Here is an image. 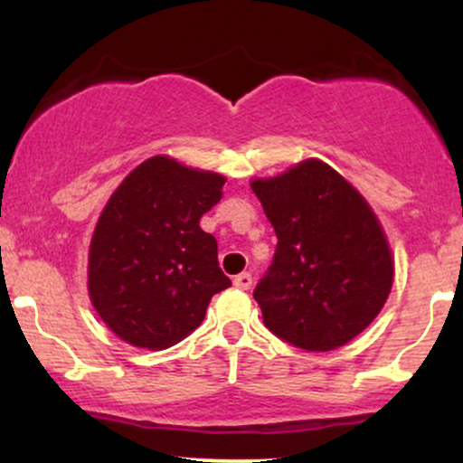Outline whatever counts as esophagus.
<instances>
[{"instance_id":"1","label":"esophagus","mask_w":463,"mask_h":463,"mask_svg":"<svg viewBox=\"0 0 463 463\" xmlns=\"http://www.w3.org/2000/svg\"><path fill=\"white\" fill-rule=\"evenodd\" d=\"M232 283H235V287H239V289H250V287H252V274L250 272L237 274L235 279H232Z\"/></svg>"}]
</instances>
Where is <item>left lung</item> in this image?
Segmentation results:
<instances>
[{
	"mask_svg": "<svg viewBox=\"0 0 463 463\" xmlns=\"http://www.w3.org/2000/svg\"><path fill=\"white\" fill-rule=\"evenodd\" d=\"M252 191L279 237L272 265L254 287L265 326L309 353L348 344L379 316L394 283L374 211L317 158L252 180Z\"/></svg>",
	"mask_w": 463,
	"mask_h": 463,
	"instance_id": "obj_1",
	"label": "left lung"
}]
</instances>
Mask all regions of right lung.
Wrapping results in <instances>:
<instances>
[{
	"label": "right lung",
	"instance_id": "1",
	"mask_svg": "<svg viewBox=\"0 0 463 463\" xmlns=\"http://www.w3.org/2000/svg\"><path fill=\"white\" fill-rule=\"evenodd\" d=\"M224 183L220 174L152 156L106 202L89 250V296L117 337L150 350L174 346L231 287L215 237L200 228Z\"/></svg>",
	"mask_w": 463,
	"mask_h": 463
}]
</instances>
